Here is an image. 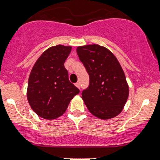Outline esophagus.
Returning <instances> with one entry per match:
<instances>
[{"instance_id": "obj_1", "label": "esophagus", "mask_w": 160, "mask_h": 160, "mask_svg": "<svg viewBox=\"0 0 160 160\" xmlns=\"http://www.w3.org/2000/svg\"><path fill=\"white\" fill-rule=\"evenodd\" d=\"M76 86H77V88H78L79 89L80 88V82H77V83H76Z\"/></svg>"}]
</instances>
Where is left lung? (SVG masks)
I'll return each instance as SVG.
<instances>
[{
  "mask_svg": "<svg viewBox=\"0 0 160 160\" xmlns=\"http://www.w3.org/2000/svg\"><path fill=\"white\" fill-rule=\"evenodd\" d=\"M77 52L89 75L88 87L82 92L85 105L98 118L117 116L129 96L125 73L117 58L98 45L79 46Z\"/></svg>",
  "mask_w": 160,
  "mask_h": 160,
  "instance_id": "8db88e82",
  "label": "left lung"
}]
</instances>
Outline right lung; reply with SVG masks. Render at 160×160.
Wrapping results in <instances>:
<instances>
[{"label":"right lung","mask_w":160,"mask_h":160,"mask_svg":"<svg viewBox=\"0 0 160 160\" xmlns=\"http://www.w3.org/2000/svg\"><path fill=\"white\" fill-rule=\"evenodd\" d=\"M70 52L71 46L50 47L39 57L31 72L28 100L32 110L45 119L62 115L72 98L80 92L68 80L64 65Z\"/></svg>","instance_id":"1"}]
</instances>
